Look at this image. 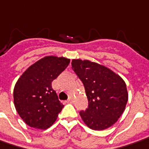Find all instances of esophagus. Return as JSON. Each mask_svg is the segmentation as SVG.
I'll use <instances>...</instances> for the list:
<instances>
[{
    "label": "esophagus",
    "instance_id": "1",
    "mask_svg": "<svg viewBox=\"0 0 149 149\" xmlns=\"http://www.w3.org/2000/svg\"><path fill=\"white\" fill-rule=\"evenodd\" d=\"M67 102H68V103H72V97H69L68 100H67Z\"/></svg>",
    "mask_w": 149,
    "mask_h": 149
}]
</instances>
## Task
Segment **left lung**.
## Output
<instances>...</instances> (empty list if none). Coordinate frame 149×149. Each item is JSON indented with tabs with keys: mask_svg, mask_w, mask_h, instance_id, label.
<instances>
[{
	"mask_svg": "<svg viewBox=\"0 0 149 149\" xmlns=\"http://www.w3.org/2000/svg\"><path fill=\"white\" fill-rule=\"evenodd\" d=\"M72 68L84 85L88 109L80 115L91 129L102 130L116 123L128 101L126 85L120 76L89 60L72 59Z\"/></svg>",
	"mask_w": 149,
	"mask_h": 149,
	"instance_id": "1",
	"label": "left lung"
}]
</instances>
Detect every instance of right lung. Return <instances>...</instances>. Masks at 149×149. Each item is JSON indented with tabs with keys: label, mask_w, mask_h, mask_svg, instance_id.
I'll list each match as a JSON object with an SVG mask.
<instances>
[{
	"label": "right lung",
	"mask_w": 149,
	"mask_h": 149,
	"mask_svg": "<svg viewBox=\"0 0 149 149\" xmlns=\"http://www.w3.org/2000/svg\"><path fill=\"white\" fill-rule=\"evenodd\" d=\"M70 59L46 56L30 66L14 89L15 109L29 126L45 130L54 124L63 105L52 88V81L66 69Z\"/></svg>",
	"instance_id": "add662e5"
}]
</instances>
